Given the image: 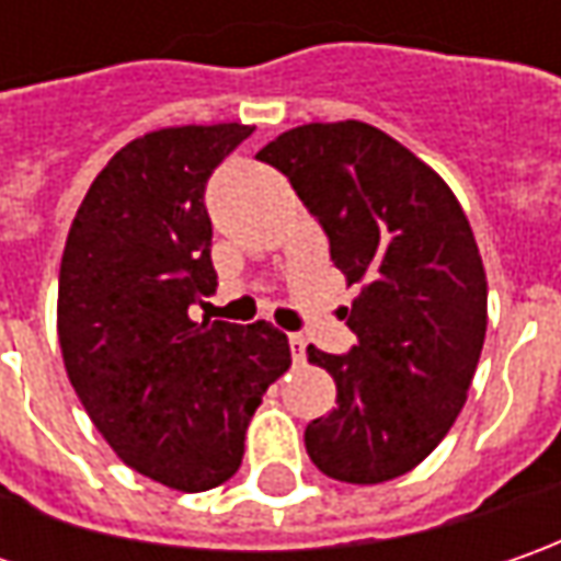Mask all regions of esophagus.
Returning a JSON list of instances; mask_svg holds the SVG:
<instances>
[{
    "instance_id": "obj_1",
    "label": "esophagus",
    "mask_w": 561,
    "mask_h": 561,
    "mask_svg": "<svg viewBox=\"0 0 561 561\" xmlns=\"http://www.w3.org/2000/svg\"><path fill=\"white\" fill-rule=\"evenodd\" d=\"M290 353H293V362H302V358H306V336L290 334Z\"/></svg>"
}]
</instances>
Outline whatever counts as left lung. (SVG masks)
<instances>
[{"label":"left lung","mask_w":561,"mask_h":561,"mask_svg":"<svg viewBox=\"0 0 561 561\" xmlns=\"http://www.w3.org/2000/svg\"><path fill=\"white\" fill-rule=\"evenodd\" d=\"M255 159L287 174L358 287L343 309L356 346H309L336 383V409L306 427L309 459L346 484L399 478L459 419L484 350L486 274L462 205L434 168L362 121L293 127Z\"/></svg>","instance_id":"left-lung-1"}]
</instances>
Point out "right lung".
<instances>
[{
  "label": "right lung",
  "mask_w": 561,
  "mask_h": 561,
  "mask_svg": "<svg viewBox=\"0 0 561 561\" xmlns=\"http://www.w3.org/2000/svg\"><path fill=\"white\" fill-rule=\"evenodd\" d=\"M247 124L164 127L127 142L77 208L58 274V343L99 434L146 478L203 493L243 462L249 419L290 368L268 321H193L218 287L205 184Z\"/></svg>",
  "instance_id": "right-lung-1"
}]
</instances>
